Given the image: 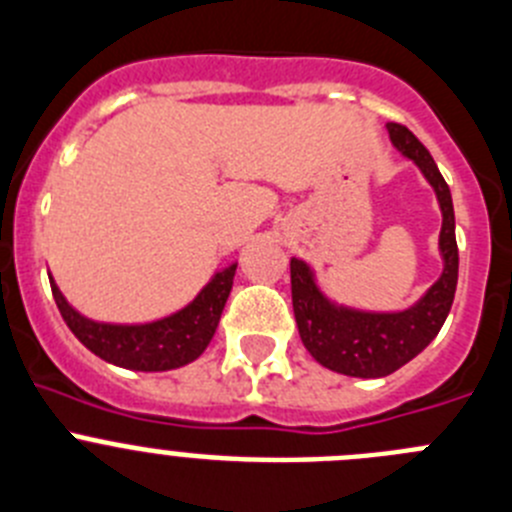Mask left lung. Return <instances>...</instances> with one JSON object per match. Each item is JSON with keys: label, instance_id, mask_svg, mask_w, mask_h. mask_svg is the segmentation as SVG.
<instances>
[{"label": "left lung", "instance_id": "left-lung-1", "mask_svg": "<svg viewBox=\"0 0 512 512\" xmlns=\"http://www.w3.org/2000/svg\"><path fill=\"white\" fill-rule=\"evenodd\" d=\"M388 132L395 150L418 165L439 201V252L444 260L439 280L403 311H359L331 301L316 283L313 267L301 257H290V293L303 347L319 365L349 377H385L421 354L444 326L459 278L449 186L431 153L408 127L390 122Z\"/></svg>", "mask_w": 512, "mask_h": 512}]
</instances>
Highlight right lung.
<instances>
[{"instance_id":"right-lung-1","label":"right lung","mask_w":512,"mask_h":512,"mask_svg":"<svg viewBox=\"0 0 512 512\" xmlns=\"http://www.w3.org/2000/svg\"><path fill=\"white\" fill-rule=\"evenodd\" d=\"M234 270H237V262L216 270L188 306L147 324H104V321L86 319L84 313H78L66 301L55 280L50 275L48 278L63 321L86 349H91L109 365L124 367V370L165 372L199 359L209 347L211 336L222 319L229 290H232Z\"/></svg>"}]
</instances>
